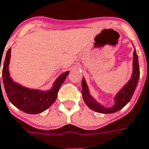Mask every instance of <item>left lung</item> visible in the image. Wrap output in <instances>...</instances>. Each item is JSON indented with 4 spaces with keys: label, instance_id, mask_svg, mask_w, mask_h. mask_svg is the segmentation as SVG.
Here are the masks:
<instances>
[{
    "label": "left lung",
    "instance_id": "1",
    "mask_svg": "<svg viewBox=\"0 0 149 149\" xmlns=\"http://www.w3.org/2000/svg\"><path fill=\"white\" fill-rule=\"evenodd\" d=\"M133 71L132 74L131 79L127 83V84L123 86L122 89L116 94L115 97V104L111 107H104L101 104L97 102L94 98L91 96L89 93L88 86L86 85L85 79L83 78L82 81V87H83V100L87 106L91 110L95 111L99 113L109 114L116 112L123 107L126 106L132 97L134 91L136 87L138 80L140 78V67H139V62H138V56H137L136 49H134L133 53Z\"/></svg>",
    "mask_w": 149,
    "mask_h": 149
}]
</instances>
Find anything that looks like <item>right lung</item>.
<instances>
[{
    "label": "right lung",
    "mask_w": 149,
    "mask_h": 149,
    "mask_svg": "<svg viewBox=\"0 0 149 149\" xmlns=\"http://www.w3.org/2000/svg\"><path fill=\"white\" fill-rule=\"evenodd\" d=\"M10 54L11 48H9L6 53L2 70L4 86L9 101L16 107L26 113L38 114L46 111L55 102L58 90L66 79L69 71L62 74L54 83L52 88L49 91H42L39 90L29 89L13 82L9 75V64L11 56Z\"/></svg>",
    "instance_id": "obj_1"
}]
</instances>
